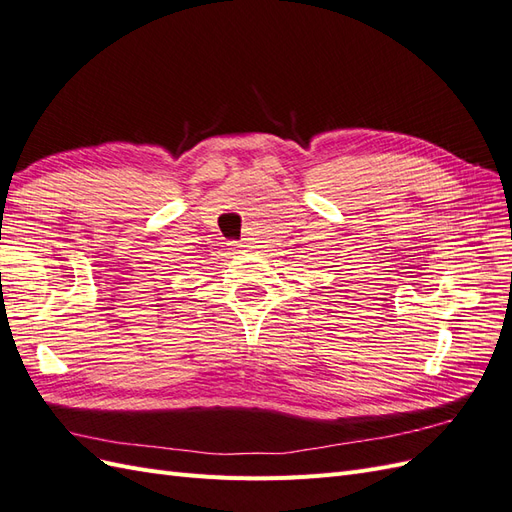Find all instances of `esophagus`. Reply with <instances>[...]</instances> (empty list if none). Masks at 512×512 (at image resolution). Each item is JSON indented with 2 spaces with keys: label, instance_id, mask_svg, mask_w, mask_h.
<instances>
[{
  "label": "esophagus",
  "instance_id": "1",
  "mask_svg": "<svg viewBox=\"0 0 512 512\" xmlns=\"http://www.w3.org/2000/svg\"><path fill=\"white\" fill-rule=\"evenodd\" d=\"M228 247H230L232 252H241V247H245V245H243V243H239V241H230V243H228Z\"/></svg>",
  "mask_w": 512,
  "mask_h": 512
}]
</instances>
